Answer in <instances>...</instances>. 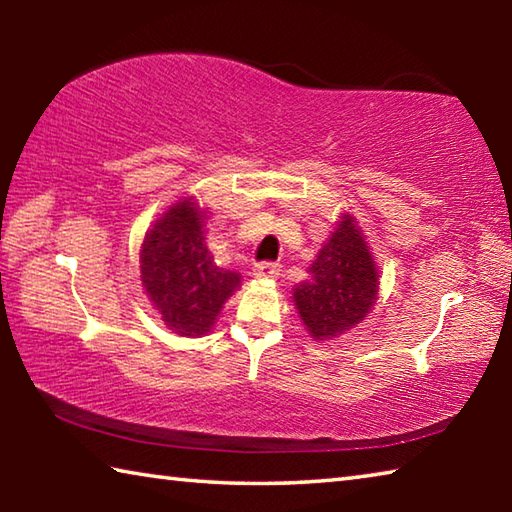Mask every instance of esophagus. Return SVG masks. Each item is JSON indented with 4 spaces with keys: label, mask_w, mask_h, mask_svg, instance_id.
Listing matches in <instances>:
<instances>
[{
    "label": "esophagus",
    "mask_w": 512,
    "mask_h": 512,
    "mask_svg": "<svg viewBox=\"0 0 512 512\" xmlns=\"http://www.w3.org/2000/svg\"><path fill=\"white\" fill-rule=\"evenodd\" d=\"M253 275L257 277V280H275V277L280 275V264H273V262L257 264L253 268Z\"/></svg>",
    "instance_id": "34e87169"
}]
</instances>
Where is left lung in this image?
I'll return each mask as SVG.
<instances>
[{
    "label": "left lung",
    "instance_id": "1",
    "mask_svg": "<svg viewBox=\"0 0 512 512\" xmlns=\"http://www.w3.org/2000/svg\"><path fill=\"white\" fill-rule=\"evenodd\" d=\"M293 287V305L314 341H334L366 320L379 298V266L354 214L341 212L332 235Z\"/></svg>",
    "mask_w": 512,
    "mask_h": 512
}]
</instances>
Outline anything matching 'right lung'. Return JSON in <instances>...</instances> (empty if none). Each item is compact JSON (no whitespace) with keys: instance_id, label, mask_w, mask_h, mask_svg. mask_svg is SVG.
<instances>
[{"instance_id":"add662e5","label":"right lung","mask_w":512,"mask_h":512,"mask_svg":"<svg viewBox=\"0 0 512 512\" xmlns=\"http://www.w3.org/2000/svg\"><path fill=\"white\" fill-rule=\"evenodd\" d=\"M205 235L207 207L185 194L149 225L140 248L144 293L164 325L187 339L212 332L223 305L241 287L239 273L214 264Z\"/></svg>"}]
</instances>
